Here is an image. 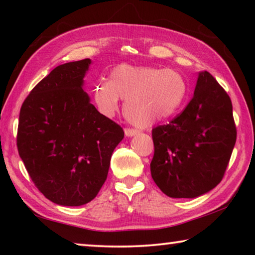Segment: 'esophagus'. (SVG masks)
<instances>
[{"label": "esophagus", "instance_id": "34e87169", "mask_svg": "<svg viewBox=\"0 0 255 255\" xmlns=\"http://www.w3.org/2000/svg\"><path fill=\"white\" fill-rule=\"evenodd\" d=\"M125 135H126V137H132L137 135V130H135V129H125Z\"/></svg>", "mask_w": 255, "mask_h": 255}]
</instances>
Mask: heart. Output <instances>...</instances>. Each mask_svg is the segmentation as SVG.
<instances>
[{"label":"heart","instance_id":"obj_1","mask_svg":"<svg viewBox=\"0 0 255 255\" xmlns=\"http://www.w3.org/2000/svg\"><path fill=\"white\" fill-rule=\"evenodd\" d=\"M189 86L182 74L173 70L128 64L112 68L109 81H99L93 88L98 110L111 118L125 100L124 112L132 125L147 128L174 116L188 97Z\"/></svg>","mask_w":255,"mask_h":255}]
</instances>
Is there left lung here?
<instances>
[{
  "mask_svg": "<svg viewBox=\"0 0 255 255\" xmlns=\"http://www.w3.org/2000/svg\"><path fill=\"white\" fill-rule=\"evenodd\" d=\"M150 174L171 198H197L221 182L236 141L233 106L210 73L202 71L192 100L169 125L153 129Z\"/></svg>",
  "mask_w": 255,
  "mask_h": 255,
  "instance_id": "left-lung-1",
  "label": "left lung"
}]
</instances>
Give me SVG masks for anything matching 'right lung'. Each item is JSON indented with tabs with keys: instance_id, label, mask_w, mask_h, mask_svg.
Returning a JSON list of instances; mask_svg holds the SVG:
<instances>
[{
	"instance_id": "1",
	"label": "right lung",
	"mask_w": 255,
	"mask_h": 255,
	"mask_svg": "<svg viewBox=\"0 0 255 255\" xmlns=\"http://www.w3.org/2000/svg\"><path fill=\"white\" fill-rule=\"evenodd\" d=\"M90 58L55 67L20 110L19 155L47 199L77 207L93 200L107 179L123 128L105 117L84 90Z\"/></svg>"
}]
</instances>
